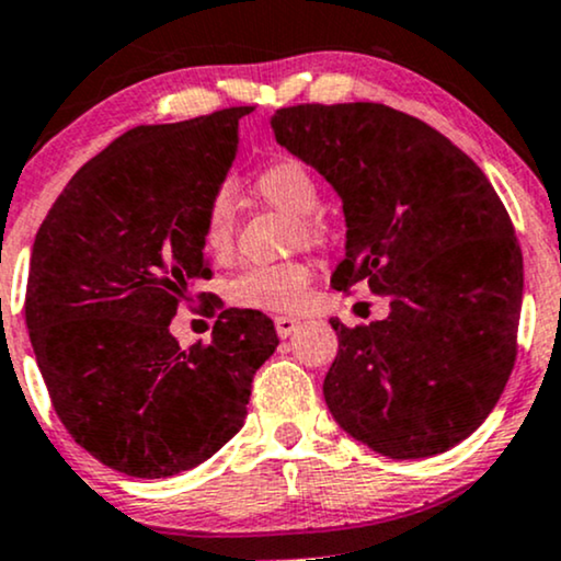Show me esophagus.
<instances>
[{"label":"esophagus","instance_id":"1","mask_svg":"<svg viewBox=\"0 0 561 561\" xmlns=\"http://www.w3.org/2000/svg\"><path fill=\"white\" fill-rule=\"evenodd\" d=\"M274 327H276V334H279V337L285 340V337H289V334L298 332L300 319H295V317H276L274 319Z\"/></svg>","mask_w":561,"mask_h":561}]
</instances>
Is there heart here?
I'll return each instance as SVG.
<instances>
[{
	"label": "heart",
	"instance_id": "heart-1",
	"mask_svg": "<svg viewBox=\"0 0 561 561\" xmlns=\"http://www.w3.org/2000/svg\"><path fill=\"white\" fill-rule=\"evenodd\" d=\"M255 192L263 203L295 218V237L317 242L321 224L313 218L319 208V184L313 173L298 160H276L255 176ZM234 240V197L229 190H218L210 197L203 218L205 250L216 259L229 255ZM311 285V266L302 261L259 263L248 266L229 285V298L237 306L263 308V311H293L306 298Z\"/></svg>",
	"mask_w": 561,
	"mask_h": 561
}]
</instances>
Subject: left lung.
Returning a JSON list of instances; mask_svg holds the SVG:
<instances>
[{
    "label": "left lung",
    "instance_id": "left-lung-1",
    "mask_svg": "<svg viewBox=\"0 0 561 561\" xmlns=\"http://www.w3.org/2000/svg\"><path fill=\"white\" fill-rule=\"evenodd\" d=\"M274 137L343 199L334 289L369 282L388 319L337 332L334 422L390 459L454 448L485 422L517 358L523 250L472 158L379 102L279 107Z\"/></svg>",
    "mask_w": 561,
    "mask_h": 561
}]
</instances>
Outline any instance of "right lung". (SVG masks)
Returning a JSON list of instances; mask_svg holds the SVG:
<instances>
[{
	"label": "right lung",
	"instance_id": "1",
	"mask_svg": "<svg viewBox=\"0 0 561 561\" xmlns=\"http://www.w3.org/2000/svg\"><path fill=\"white\" fill-rule=\"evenodd\" d=\"M253 107L137 126L70 179L36 231L25 327L66 430L131 478L203 465L240 433L253 375L279 345L250 308L182 351L171 319L210 279L203 218ZM208 300V293H199Z\"/></svg>",
	"mask_w": 561,
	"mask_h": 561
}]
</instances>
